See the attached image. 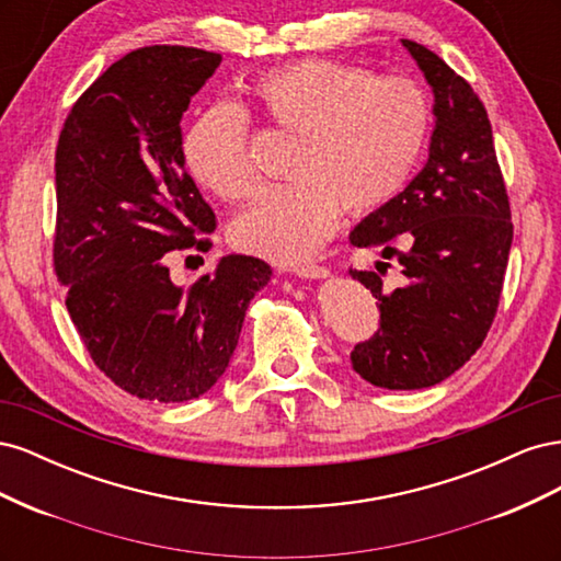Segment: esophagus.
<instances>
[{
	"instance_id": "1",
	"label": "esophagus",
	"mask_w": 561,
	"mask_h": 561,
	"mask_svg": "<svg viewBox=\"0 0 561 561\" xmlns=\"http://www.w3.org/2000/svg\"><path fill=\"white\" fill-rule=\"evenodd\" d=\"M293 271L301 278H325V276H330V268L322 266V264H299Z\"/></svg>"
}]
</instances>
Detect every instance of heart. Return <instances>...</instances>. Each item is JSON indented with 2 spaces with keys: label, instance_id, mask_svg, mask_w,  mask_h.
Listing matches in <instances>:
<instances>
[{
  "label": "heart",
  "instance_id": "1",
  "mask_svg": "<svg viewBox=\"0 0 561 561\" xmlns=\"http://www.w3.org/2000/svg\"><path fill=\"white\" fill-rule=\"evenodd\" d=\"M274 128L297 135L293 180L268 186L233 222V241L262 257L297 262L328 243L342 206L375 213L412 175L431 133V103L419 83L375 77L365 67L299 60L250 83ZM184 161L219 198L241 203L260 186L248 114L229 103L203 112L184 135Z\"/></svg>",
  "mask_w": 561,
  "mask_h": 561
}]
</instances>
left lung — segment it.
Segmentation results:
<instances>
[{"label": "left lung", "instance_id": "obj_1", "mask_svg": "<svg viewBox=\"0 0 561 561\" xmlns=\"http://www.w3.org/2000/svg\"><path fill=\"white\" fill-rule=\"evenodd\" d=\"M435 93V130L423 171L351 233L400 264V285L351 268L379 299V330L351 351L353 369L379 388L435 386L463 367L499 311L513 215L480 95L423 44L402 39Z\"/></svg>", "mask_w": 561, "mask_h": 561}]
</instances>
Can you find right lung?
I'll use <instances>...</instances> for the list:
<instances>
[{
    "mask_svg": "<svg viewBox=\"0 0 561 561\" xmlns=\"http://www.w3.org/2000/svg\"><path fill=\"white\" fill-rule=\"evenodd\" d=\"M219 62L190 46L130 50L79 95L58 138L54 268L65 307L95 367L140 400L213 388L271 278L245 254L190 287L165 266L168 252L213 245L217 219L184 171L180 122Z\"/></svg>",
    "mask_w": 561,
    "mask_h": 561,
    "instance_id": "1",
    "label": "right lung"
}]
</instances>
